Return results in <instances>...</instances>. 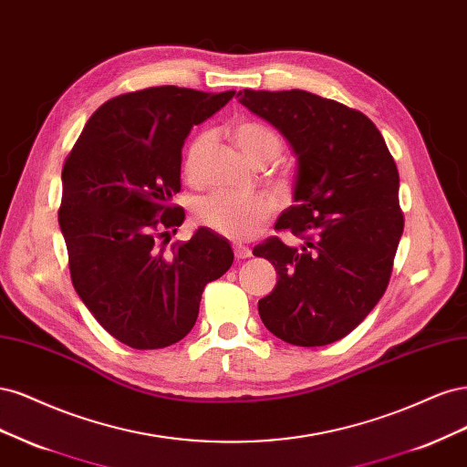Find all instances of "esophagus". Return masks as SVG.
Here are the masks:
<instances>
[{
    "instance_id": "34e87169",
    "label": "esophagus",
    "mask_w": 467,
    "mask_h": 467,
    "mask_svg": "<svg viewBox=\"0 0 467 467\" xmlns=\"http://www.w3.org/2000/svg\"><path fill=\"white\" fill-rule=\"evenodd\" d=\"M233 250H234L236 260H246V258H250V255H252V250L248 246H244V244H234Z\"/></svg>"
}]
</instances>
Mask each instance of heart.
I'll use <instances>...</instances> for the list:
<instances>
[{
	"instance_id": "obj_1",
	"label": "heart",
	"mask_w": 467,
	"mask_h": 467,
	"mask_svg": "<svg viewBox=\"0 0 467 467\" xmlns=\"http://www.w3.org/2000/svg\"><path fill=\"white\" fill-rule=\"evenodd\" d=\"M213 138L212 131H203L192 141L184 161V171L190 180H200L203 176L205 159L209 147L213 145ZM233 138L243 155L255 167L274 162L283 151L279 135L260 122H240L233 131ZM275 205L267 195L213 192L193 205V217L202 227L215 231L217 234L231 240H248L260 233L267 219L272 217Z\"/></svg>"
}]
</instances>
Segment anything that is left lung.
<instances>
[{
	"label": "left lung",
	"mask_w": 467,
	"mask_h": 467,
	"mask_svg": "<svg viewBox=\"0 0 467 467\" xmlns=\"http://www.w3.org/2000/svg\"><path fill=\"white\" fill-rule=\"evenodd\" d=\"M238 102L272 124L296 157L293 205L277 236L254 255L277 269L275 289L258 303L264 326L279 339L320 348L367 318L382 298L403 233L400 174L382 133L345 104L308 91H238Z\"/></svg>",
	"instance_id": "8db88e82"
}]
</instances>
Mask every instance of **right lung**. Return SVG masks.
<instances>
[{
  "instance_id": "right-lung-1",
  "label": "right lung",
  "mask_w": 467,
  "mask_h": 467,
  "mask_svg": "<svg viewBox=\"0 0 467 467\" xmlns=\"http://www.w3.org/2000/svg\"><path fill=\"white\" fill-rule=\"evenodd\" d=\"M234 91L174 85L107 100L88 118L62 171V229L73 287L107 332L133 349H161L190 334L205 285L233 265L227 238L200 227L164 250L184 209L182 145Z\"/></svg>"
}]
</instances>
